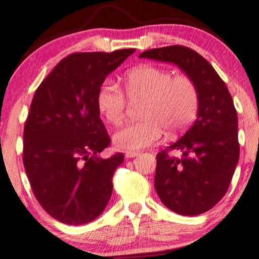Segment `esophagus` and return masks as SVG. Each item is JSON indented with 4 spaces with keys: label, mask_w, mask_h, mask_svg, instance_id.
<instances>
[{
    "label": "esophagus",
    "mask_w": 259,
    "mask_h": 259,
    "mask_svg": "<svg viewBox=\"0 0 259 259\" xmlns=\"http://www.w3.org/2000/svg\"><path fill=\"white\" fill-rule=\"evenodd\" d=\"M139 154H140V151H135V150L132 151V150H130V151H126L125 156H126V158H132V157L137 156Z\"/></svg>",
    "instance_id": "esophagus-1"
}]
</instances>
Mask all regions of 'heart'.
<instances>
[{
	"label": "heart",
	"mask_w": 259,
	"mask_h": 259,
	"mask_svg": "<svg viewBox=\"0 0 259 259\" xmlns=\"http://www.w3.org/2000/svg\"><path fill=\"white\" fill-rule=\"evenodd\" d=\"M126 97L141 102L142 119L127 124L115 134L113 143L124 150L141 149L160 140L163 129L175 135L191 125L199 112L198 86L188 75L174 73L165 68L143 65L130 71L124 81ZM116 82L106 80L97 92V109L112 125L122 124L127 101Z\"/></svg>",
	"instance_id": "1"
}]
</instances>
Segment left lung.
Instances as JSON below:
<instances>
[{"label": "left lung", "instance_id": "left-lung-1", "mask_svg": "<svg viewBox=\"0 0 259 259\" xmlns=\"http://www.w3.org/2000/svg\"><path fill=\"white\" fill-rule=\"evenodd\" d=\"M140 58L178 65L198 86V118L180 140L156 155L154 182L165 207L181 215L201 214L226 194L239 160L233 99L212 65L192 48H153ZM173 150H180L182 156L170 157Z\"/></svg>", "mask_w": 259, "mask_h": 259}]
</instances>
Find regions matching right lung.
Listing matches in <instances>:
<instances>
[{"mask_svg":"<svg viewBox=\"0 0 259 259\" xmlns=\"http://www.w3.org/2000/svg\"><path fill=\"white\" fill-rule=\"evenodd\" d=\"M135 51L67 55L33 97L23 130V165L41 207L67 225L92 222L111 198L124 154L99 157L111 139L96 98L106 75Z\"/></svg>","mask_w":259,"mask_h":259,"instance_id":"1","label":"right lung"}]
</instances>
